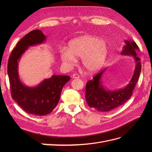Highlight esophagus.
Here are the masks:
<instances>
[{"mask_svg":"<svg viewBox=\"0 0 152 152\" xmlns=\"http://www.w3.org/2000/svg\"><path fill=\"white\" fill-rule=\"evenodd\" d=\"M72 78L73 79H79V75L77 74V73H73L72 75Z\"/></svg>","mask_w":152,"mask_h":152,"instance_id":"obj_1","label":"esophagus"}]
</instances>
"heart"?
I'll use <instances>...</instances> for the list:
<instances>
[{
    "label": "heart",
    "instance_id": "1",
    "mask_svg": "<svg viewBox=\"0 0 152 152\" xmlns=\"http://www.w3.org/2000/svg\"><path fill=\"white\" fill-rule=\"evenodd\" d=\"M108 46L104 40L92 35H84L71 40L68 50L61 51V59L69 65L82 58V65L87 72L94 73L102 67L108 55Z\"/></svg>",
    "mask_w": 152,
    "mask_h": 152
}]
</instances>
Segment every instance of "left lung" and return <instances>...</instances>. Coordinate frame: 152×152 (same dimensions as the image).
<instances>
[{"mask_svg": "<svg viewBox=\"0 0 152 152\" xmlns=\"http://www.w3.org/2000/svg\"><path fill=\"white\" fill-rule=\"evenodd\" d=\"M125 45L122 48L121 54L132 56L134 59L135 68L133 75L129 84L122 89L116 91L107 90L102 84V78L105 68L93 78V80L87 82L86 87V99L89 107L99 112H109L120 107L130 98L132 91L140 77L141 70L140 59L137 56L139 48L133 41H124Z\"/></svg>", "mask_w": 152, "mask_h": 152, "instance_id": "obj_1", "label": "left lung"}]
</instances>
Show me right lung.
Segmentation results:
<instances>
[{"mask_svg": "<svg viewBox=\"0 0 152 152\" xmlns=\"http://www.w3.org/2000/svg\"><path fill=\"white\" fill-rule=\"evenodd\" d=\"M46 39L42 31L33 30L23 37L12 50L8 60L7 73L12 99L25 111L35 115H46L56 107L63 86L70 79L66 75H53L35 87L23 84L18 74V61L28 47L40 44Z\"/></svg>", "mask_w": 152, "mask_h": 152, "instance_id": "add662e5", "label": "right lung"}]
</instances>
